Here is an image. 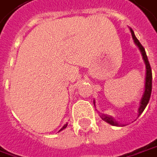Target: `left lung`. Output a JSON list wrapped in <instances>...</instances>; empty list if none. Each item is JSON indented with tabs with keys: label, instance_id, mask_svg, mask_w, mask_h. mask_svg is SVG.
Listing matches in <instances>:
<instances>
[{
	"label": "left lung",
	"instance_id": "obj_1",
	"mask_svg": "<svg viewBox=\"0 0 157 157\" xmlns=\"http://www.w3.org/2000/svg\"><path fill=\"white\" fill-rule=\"evenodd\" d=\"M130 29V32H131V35L133 37V40L135 42V44L138 47V48L140 50L141 54H142V56H143V59H144V62L146 64V82H145V92L144 94L142 96V99H141V101H140V106L138 108V116L144 111V109H146L148 101L150 100V96H151V92H152V70H151V66H150L149 62H148V59H147V54H146V51L145 48H143V46L140 44V42L138 41V39L136 37L135 34H134V31L132 30V29ZM94 103V101H93ZM101 119L103 120L104 121H106L107 123L112 125V126H123L120 123H118V121H116L111 116H107V115H104V114H101L100 115Z\"/></svg>",
	"mask_w": 157,
	"mask_h": 157
}]
</instances>
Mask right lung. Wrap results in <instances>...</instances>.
Wrapping results in <instances>:
<instances>
[{
	"mask_svg": "<svg viewBox=\"0 0 157 157\" xmlns=\"http://www.w3.org/2000/svg\"><path fill=\"white\" fill-rule=\"evenodd\" d=\"M66 127H67V123H66V124H65V125H64V127H63V128H61V129H60V130H59V131H61V130H63V129H64V128H66Z\"/></svg>",
	"mask_w": 157,
	"mask_h": 157,
	"instance_id": "add662e5",
	"label": "right lung"
}]
</instances>
